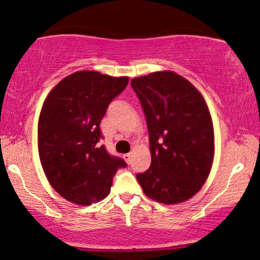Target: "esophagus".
Here are the masks:
<instances>
[{
	"mask_svg": "<svg viewBox=\"0 0 260 260\" xmlns=\"http://www.w3.org/2000/svg\"><path fill=\"white\" fill-rule=\"evenodd\" d=\"M123 159H124V160H125L127 164H130V162H131V153L123 154Z\"/></svg>",
	"mask_w": 260,
	"mask_h": 260,
	"instance_id": "1",
	"label": "esophagus"
}]
</instances>
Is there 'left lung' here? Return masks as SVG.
<instances>
[{"label":"left lung","instance_id":"obj_1","mask_svg":"<svg viewBox=\"0 0 260 260\" xmlns=\"http://www.w3.org/2000/svg\"><path fill=\"white\" fill-rule=\"evenodd\" d=\"M145 115L150 169L136 175L150 199L165 205L194 197L208 178L214 158V127L205 99L174 72L131 80Z\"/></svg>","mask_w":260,"mask_h":260}]
</instances>
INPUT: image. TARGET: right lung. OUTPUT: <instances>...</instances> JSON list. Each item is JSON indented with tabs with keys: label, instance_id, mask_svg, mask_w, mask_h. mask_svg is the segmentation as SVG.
<instances>
[{
	"label": "right lung",
	"instance_id": "add662e5",
	"mask_svg": "<svg viewBox=\"0 0 260 260\" xmlns=\"http://www.w3.org/2000/svg\"><path fill=\"white\" fill-rule=\"evenodd\" d=\"M129 78L79 71L50 91L38 122L39 158L47 180L63 199L79 206L101 201L118 169L126 166L105 145L100 123Z\"/></svg>",
	"mask_w": 260,
	"mask_h": 260
}]
</instances>
